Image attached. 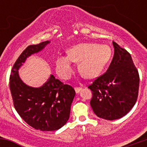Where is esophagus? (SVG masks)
I'll return each mask as SVG.
<instances>
[{"mask_svg":"<svg viewBox=\"0 0 147 147\" xmlns=\"http://www.w3.org/2000/svg\"><path fill=\"white\" fill-rule=\"evenodd\" d=\"M75 92H76V93H79L81 91V90H82V88H81V87H75Z\"/></svg>","mask_w":147,"mask_h":147,"instance_id":"34e87169","label":"esophagus"}]
</instances>
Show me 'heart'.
<instances>
[{
    "label": "heart",
    "mask_w": 147,
    "mask_h": 147,
    "mask_svg": "<svg viewBox=\"0 0 147 147\" xmlns=\"http://www.w3.org/2000/svg\"><path fill=\"white\" fill-rule=\"evenodd\" d=\"M112 56V50L107 45L82 43L67 50V57L60 56L56 60V72L63 79H69L73 73L72 62L80 63L81 75L89 79L99 76Z\"/></svg>",
    "instance_id": "heart-1"
}]
</instances>
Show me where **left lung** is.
I'll return each instance as SVG.
<instances>
[{"label": "left lung", "instance_id": "obj_1", "mask_svg": "<svg viewBox=\"0 0 147 147\" xmlns=\"http://www.w3.org/2000/svg\"><path fill=\"white\" fill-rule=\"evenodd\" d=\"M115 53L106 72L88 87L90 105L98 117L107 120L125 116L137 102L139 75L131 55L115 42Z\"/></svg>", "mask_w": 147, "mask_h": 147}]
</instances>
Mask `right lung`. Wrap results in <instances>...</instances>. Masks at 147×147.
<instances>
[{"mask_svg":"<svg viewBox=\"0 0 147 147\" xmlns=\"http://www.w3.org/2000/svg\"><path fill=\"white\" fill-rule=\"evenodd\" d=\"M50 42L47 40L28 46L13 65L9 83L13 105L20 117L35 129L47 131L59 129L69 119L75 90L53 75L41 87H30L21 80L18 69L28 57Z\"/></svg>","mask_w":147,"mask_h":147,"instance_id":"add662e5","label":"right lung"}]
</instances>
